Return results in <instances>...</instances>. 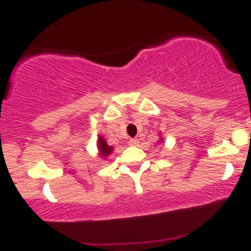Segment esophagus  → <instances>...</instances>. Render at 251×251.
I'll use <instances>...</instances> for the list:
<instances>
[{"label": "esophagus", "mask_w": 251, "mask_h": 251, "mask_svg": "<svg viewBox=\"0 0 251 251\" xmlns=\"http://www.w3.org/2000/svg\"><path fill=\"white\" fill-rule=\"evenodd\" d=\"M138 144H139V140L135 139V138H131V139L128 140V145L131 146H137Z\"/></svg>", "instance_id": "34e87169"}]
</instances>
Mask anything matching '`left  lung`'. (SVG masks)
Listing matches in <instances>:
<instances>
[{
  "instance_id": "1",
  "label": "left lung",
  "mask_w": 251,
  "mask_h": 251,
  "mask_svg": "<svg viewBox=\"0 0 251 251\" xmlns=\"http://www.w3.org/2000/svg\"><path fill=\"white\" fill-rule=\"evenodd\" d=\"M159 142H162V139H160V140H159Z\"/></svg>"
}]
</instances>
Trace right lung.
I'll list each match as a JSON object with an SVG mask.
<instances>
[{"label": "right lung", "mask_w": 251, "mask_h": 251, "mask_svg": "<svg viewBox=\"0 0 251 251\" xmlns=\"http://www.w3.org/2000/svg\"><path fill=\"white\" fill-rule=\"evenodd\" d=\"M98 148H99V154L101 155L102 158H106L108 154H111V152L113 151V148L107 145L106 140L103 139V137L100 135L99 139H98Z\"/></svg>", "instance_id": "obj_1"}]
</instances>
